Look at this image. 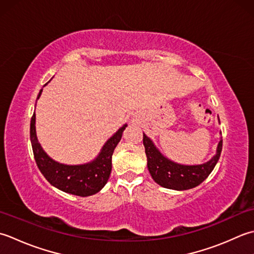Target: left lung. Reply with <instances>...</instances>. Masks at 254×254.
<instances>
[{
	"instance_id": "left-lung-1",
	"label": "left lung",
	"mask_w": 254,
	"mask_h": 254,
	"mask_svg": "<svg viewBox=\"0 0 254 254\" xmlns=\"http://www.w3.org/2000/svg\"><path fill=\"white\" fill-rule=\"evenodd\" d=\"M143 146L146 149L148 170L154 182L165 189L184 190L196 188L211 173L220 157L222 139L218 143L215 156L208 162L199 165H183L170 161L159 152L153 142L144 133Z\"/></svg>"
}]
</instances>
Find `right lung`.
Masks as SVG:
<instances>
[{"label": "right lung", "instance_id": "right-lung-1", "mask_svg": "<svg viewBox=\"0 0 254 254\" xmlns=\"http://www.w3.org/2000/svg\"><path fill=\"white\" fill-rule=\"evenodd\" d=\"M41 92L43 90H40L37 100ZM35 118L34 113L30 121V141H32L36 164L46 180L55 188L81 197L100 192L110 178L113 152L121 141L123 131L125 130L127 125L118 129V131L108 139L94 161L81 165H65L50 159L40 147L36 137Z\"/></svg>", "mask_w": 254, "mask_h": 254}]
</instances>
